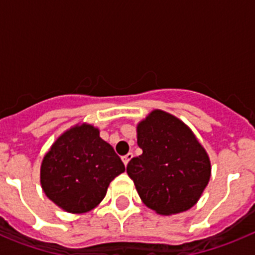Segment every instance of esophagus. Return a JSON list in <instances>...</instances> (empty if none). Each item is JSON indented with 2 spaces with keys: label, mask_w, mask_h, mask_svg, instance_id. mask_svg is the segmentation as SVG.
<instances>
[{
  "label": "esophagus",
  "mask_w": 255,
  "mask_h": 255,
  "mask_svg": "<svg viewBox=\"0 0 255 255\" xmlns=\"http://www.w3.org/2000/svg\"><path fill=\"white\" fill-rule=\"evenodd\" d=\"M131 158H132V153H128L126 155H124V157H123L124 164H125V166H128V163H129V161Z\"/></svg>",
  "instance_id": "esophagus-1"
}]
</instances>
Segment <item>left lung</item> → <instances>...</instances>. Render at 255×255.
<instances>
[{
	"label": "left lung",
	"instance_id": "8db88e82",
	"mask_svg": "<svg viewBox=\"0 0 255 255\" xmlns=\"http://www.w3.org/2000/svg\"><path fill=\"white\" fill-rule=\"evenodd\" d=\"M139 157L128 175L143 203L159 215L188 211L211 177V161L195 135L177 117L154 110L136 126Z\"/></svg>",
	"mask_w": 255,
	"mask_h": 255
}]
</instances>
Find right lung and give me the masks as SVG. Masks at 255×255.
I'll use <instances>...</instances> for the list:
<instances>
[{
  "instance_id": "right-lung-1",
  "label": "right lung",
  "mask_w": 255,
  "mask_h": 255,
  "mask_svg": "<svg viewBox=\"0 0 255 255\" xmlns=\"http://www.w3.org/2000/svg\"><path fill=\"white\" fill-rule=\"evenodd\" d=\"M125 171L114 148L89 124L66 130L52 144L40 166L47 197L69 213H85L106 197L110 182Z\"/></svg>"
}]
</instances>
